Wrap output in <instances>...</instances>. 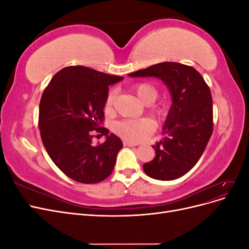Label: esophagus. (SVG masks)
Returning <instances> with one entry per match:
<instances>
[{"label": "esophagus", "mask_w": 249, "mask_h": 249, "mask_svg": "<svg viewBox=\"0 0 249 249\" xmlns=\"http://www.w3.org/2000/svg\"><path fill=\"white\" fill-rule=\"evenodd\" d=\"M139 144H140L139 142H133V141H130V140H124V146H137Z\"/></svg>", "instance_id": "esophagus-1"}]
</instances>
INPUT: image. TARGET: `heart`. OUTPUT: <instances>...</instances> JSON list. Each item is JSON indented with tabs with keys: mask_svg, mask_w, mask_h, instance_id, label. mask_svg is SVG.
I'll return each mask as SVG.
<instances>
[{
	"mask_svg": "<svg viewBox=\"0 0 249 249\" xmlns=\"http://www.w3.org/2000/svg\"><path fill=\"white\" fill-rule=\"evenodd\" d=\"M133 90L135 94L138 97V100L145 105L152 104L157 99L158 91L156 87L152 84H148V83H141V84L135 86ZM114 91H111L108 94L106 105H105L107 110L111 109L113 101H114ZM154 112L158 116H162L165 110L163 107H157L155 108ZM114 129L119 135H122L123 137L126 139L139 141L148 136V135L155 130V123L149 118L124 119L122 120V122H118L115 124Z\"/></svg>",
	"mask_w": 249,
	"mask_h": 249,
	"instance_id": "heart-1",
	"label": "heart"
}]
</instances>
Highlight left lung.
<instances>
[{"label": "left lung", "instance_id": "1", "mask_svg": "<svg viewBox=\"0 0 249 249\" xmlns=\"http://www.w3.org/2000/svg\"><path fill=\"white\" fill-rule=\"evenodd\" d=\"M127 76L160 79L171 95L172 104L162 129L164 138L153 145L156 157L143 165V170L160 180L183 177L198 162L213 132L209 86L194 67L177 62L158 63Z\"/></svg>", "mask_w": 249, "mask_h": 249}]
</instances>
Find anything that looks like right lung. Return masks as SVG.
<instances>
[{"mask_svg":"<svg viewBox=\"0 0 249 249\" xmlns=\"http://www.w3.org/2000/svg\"><path fill=\"white\" fill-rule=\"evenodd\" d=\"M123 80L85 66H69L53 77L42 93V143L56 166L76 182L100 183L114 168L123 142L102 125L109 86ZM94 131L107 136L100 146L92 143Z\"/></svg>","mask_w":249,"mask_h":249,"instance_id":"right-lung-1","label":"right lung"}]
</instances>
